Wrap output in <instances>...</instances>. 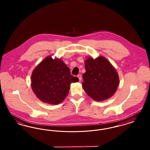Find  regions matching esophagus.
<instances>
[{"instance_id":"34e87169","label":"esophagus","mask_w":150,"mask_h":150,"mask_svg":"<svg viewBox=\"0 0 150 150\" xmlns=\"http://www.w3.org/2000/svg\"><path fill=\"white\" fill-rule=\"evenodd\" d=\"M78 78L79 79V81H81V79H82V76H81V75H78Z\"/></svg>"}]
</instances>
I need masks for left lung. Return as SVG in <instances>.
Instances as JSON below:
<instances>
[{"label": "left lung", "instance_id": "1", "mask_svg": "<svg viewBox=\"0 0 150 150\" xmlns=\"http://www.w3.org/2000/svg\"><path fill=\"white\" fill-rule=\"evenodd\" d=\"M86 72L83 75V88L93 100L100 101L110 98L119 84L118 74L105 57L88 58L85 61Z\"/></svg>", "mask_w": 150, "mask_h": 150}]
</instances>
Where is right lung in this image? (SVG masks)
I'll list each match as a JSON object with an SVG mask.
<instances>
[{
  "instance_id": "add662e5",
  "label": "right lung",
  "mask_w": 150,
  "mask_h": 150,
  "mask_svg": "<svg viewBox=\"0 0 150 150\" xmlns=\"http://www.w3.org/2000/svg\"><path fill=\"white\" fill-rule=\"evenodd\" d=\"M31 87L42 101L53 105L61 103L69 92L72 83L79 78L71 75L70 69L62 61L47 57L32 73Z\"/></svg>"
}]
</instances>
